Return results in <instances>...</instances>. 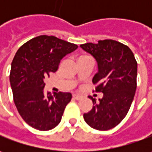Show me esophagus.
Returning a JSON list of instances; mask_svg holds the SVG:
<instances>
[{"label": "esophagus", "mask_w": 152, "mask_h": 152, "mask_svg": "<svg viewBox=\"0 0 152 152\" xmlns=\"http://www.w3.org/2000/svg\"><path fill=\"white\" fill-rule=\"evenodd\" d=\"M73 99H75V100H78V101L81 99V96H79V95H73Z\"/></svg>", "instance_id": "1"}]
</instances>
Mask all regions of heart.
Listing matches in <instances>:
<instances>
[{
	"label": "heart",
	"instance_id": "1",
	"mask_svg": "<svg viewBox=\"0 0 152 152\" xmlns=\"http://www.w3.org/2000/svg\"><path fill=\"white\" fill-rule=\"evenodd\" d=\"M85 57H89V56H86V55H82L79 56V59H81V58H85Z\"/></svg>",
	"mask_w": 152,
	"mask_h": 152
}]
</instances>
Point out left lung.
<instances>
[{"instance_id":"1","label":"left lung","mask_w":152,"mask_h":152,"mask_svg":"<svg viewBox=\"0 0 152 152\" xmlns=\"http://www.w3.org/2000/svg\"><path fill=\"white\" fill-rule=\"evenodd\" d=\"M81 48L93 56L98 63V73L92 79L96 92L103 96L84 113L88 125L97 130H108L118 125L128 113L137 86V61L130 48L113 39L85 43Z\"/></svg>"}]
</instances>
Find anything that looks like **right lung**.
<instances>
[{"label": "right lung", "mask_w": 152, "mask_h": 152, "mask_svg": "<svg viewBox=\"0 0 152 152\" xmlns=\"http://www.w3.org/2000/svg\"><path fill=\"white\" fill-rule=\"evenodd\" d=\"M77 48L55 36L39 35L17 51L10 72L13 101L22 118L34 129L46 131L61 122L72 94L45 93L44 79L58 69L63 56Z\"/></svg>", "instance_id": "obj_1"}]
</instances>
